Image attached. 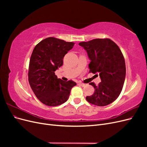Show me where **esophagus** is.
Returning <instances> with one entry per match:
<instances>
[{
  "label": "esophagus",
  "mask_w": 147,
  "mask_h": 147,
  "mask_svg": "<svg viewBox=\"0 0 147 147\" xmlns=\"http://www.w3.org/2000/svg\"><path fill=\"white\" fill-rule=\"evenodd\" d=\"M79 84L80 86H84L86 85V84H84V83H79Z\"/></svg>",
  "instance_id": "34e87169"
}]
</instances>
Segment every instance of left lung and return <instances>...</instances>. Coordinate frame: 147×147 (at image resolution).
Here are the masks:
<instances>
[{"label":"left lung","mask_w":147,"mask_h":147,"mask_svg":"<svg viewBox=\"0 0 147 147\" xmlns=\"http://www.w3.org/2000/svg\"><path fill=\"white\" fill-rule=\"evenodd\" d=\"M88 53L91 62L90 72L99 77L101 82L94 88V94L86 97L90 103L105 106L116 100L121 93L126 77L124 56L118 46L109 38H96L79 43Z\"/></svg>","instance_id":"1"}]
</instances>
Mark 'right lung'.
<instances>
[{
	"label": "right lung",
	"mask_w": 147,
	"mask_h": 147,
	"mask_svg": "<svg viewBox=\"0 0 147 147\" xmlns=\"http://www.w3.org/2000/svg\"><path fill=\"white\" fill-rule=\"evenodd\" d=\"M55 37L43 40L35 47L30 56L29 82L37 99L47 106H57L68 100L71 89L77 84L64 82L55 72L63 64L65 54L74 45Z\"/></svg>",
	"instance_id": "add662e5"
}]
</instances>
